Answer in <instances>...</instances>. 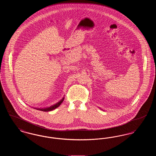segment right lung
I'll list each match as a JSON object with an SVG mask.
<instances>
[{"label":"right lung","mask_w":156,"mask_h":156,"mask_svg":"<svg viewBox=\"0 0 156 156\" xmlns=\"http://www.w3.org/2000/svg\"><path fill=\"white\" fill-rule=\"evenodd\" d=\"M62 102H63V101H59V102H58V103H57V104H55V105H52V106H50V107H48V108H44V109H43H43H40V111L43 112L51 111L52 110H54L55 109H56L57 108H58L59 105L62 104Z\"/></svg>","instance_id":"1"}]
</instances>
